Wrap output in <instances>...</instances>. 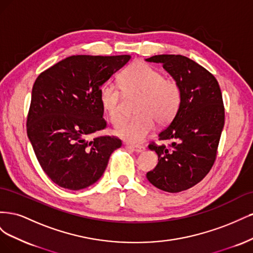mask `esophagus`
I'll return each mask as SVG.
<instances>
[{
  "instance_id": "1",
  "label": "esophagus",
  "mask_w": 253,
  "mask_h": 253,
  "mask_svg": "<svg viewBox=\"0 0 253 253\" xmlns=\"http://www.w3.org/2000/svg\"><path fill=\"white\" fill-rule=\"evenodd\" d=\"M126 147L132 149L133 151L137 152V153H140V152H143L145 150V148L143 147V145H134V144H131V143H126Z\"/></svg>"
}]
</instances>
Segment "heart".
Returning <instances> with one entry per match:
<instances>
[{
	"mask_svg": "<svg viewBox=\"0 0 253 253\" xmlns=\"http://www.w3.org/2000/svg\"><path fill=\"white\" fill-rule=\"evenodd\" d=\"M120 86L110 82L100 88V100L104 112L114 126L122 120L124 95H140L136 113L138 116L126 120L117 127L120 138L132 143L142 142L158 125H167L176 116L181 104V87L174 78L164 77L152 65L137 61L121 73ZM123 90L121 91V89Z\"/></svg>",
	"mask_w": 253,
	"mask_h": 253,
	"instance_id": "b5f03b06",
	"label": "heart"
}]
</instances>
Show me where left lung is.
Masks as SVG:
<instances>
[{"mask_svg":"<svg viewBox=\"0 0 253 253\" xmlns=\"http://www.w3.org/2000/svg\"><path fill=\"white\" fill-rule=\"evenodd\" d=\"M162 63L181 87V104L176 116L158 135L170 143L149 148L158 155L147 178L156 188L176 193L200 182L215 162L225 124V108L218 82L205 67L181 55H158L145 59Z\"/></svg>","mask_w":253,"mask_h":253,"instance_id":"8db88e82","label":"left lung"}]
</instances>
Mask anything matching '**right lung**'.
I'll return each instance as SVG.
<instances>
[{"label":"right lung","mask_w":253,"mask_h":253,"mask_svg":"<svg viewBox=\"0 0 253 253\" xmlns=\"http://www.w3.org/2000/svg\"><path fill=\"white\" fill-rule=\"evenodd\" d=\"M131 59L121 56H71L35 81L27 115V136L43 171L68 190H81L101 177L116 136L87 137L106 127L100 88Z\"/></svg>","instance_id":"add662e5"}]
</instances>
